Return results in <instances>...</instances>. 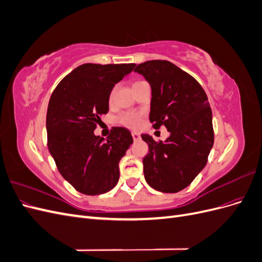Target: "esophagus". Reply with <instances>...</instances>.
I'll list each match as a JSON object with an SVG mask.
<instances>
[{
    "mask_svg": "<svg viewBox=\"0 0 262 262\" xmlns=\"http://www.w3.org/2000/svg\"><path fill=\"white\" fill-rule=\"evenodd\" d=\"M132 138H133V140L134 141H139L140 140V134L139 133H137V132H132Z\"/></svg>",
    "mask_w": 262,
    "mask_h": 262,
    "instance_id": "34e87169",
    "label": "esophagus"
}]
</instances>
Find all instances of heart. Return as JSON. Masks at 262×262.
<instances>
[{"instance_id":"b5f03b06","label":"heart","mask_w":262,"mask_h":262,"mask_svg":"<svg viewBox=\"0 0 262 262\" xmlns=\"http://www.w3.org/2000/svg\"><path fill=\"white\" fill-rule=\"evenodd\" d=\"M140 83H142V82L134 83L133 86H134V85H138V84H140ZM114 92H115V91H113L112 94H110V99H112L113 96H114ZM118 120H119V122H120L121 124H123V125H125V126H128V128L137 129V128H139V126L141 125L142 117H141L140 114H136V113H126V114H122V115L119 116Z\"/></svg>"}]
</instances>
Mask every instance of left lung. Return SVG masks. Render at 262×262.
<instances>
[{
  "mask_svg": "<svg viewBox=\"0 0 262 262\" xmlns=\"http://www.w3.org/2000/svg\"><path fill=\"white\" fill-rule=\"evenodd\" d=\"M134 71L144 76L152 90L153 128L165 125L170 133L165 142L141 136L148 144L143 158L145 180L157 191L178 192L204 168L214 143L208 96L191 75L169 61H146Z\"/></svg>",
  "mask_w": 262,
  "mask_h": 262,
  "instance_id": "left-lung-1",
  "label": "left lung"
}]
</instances>
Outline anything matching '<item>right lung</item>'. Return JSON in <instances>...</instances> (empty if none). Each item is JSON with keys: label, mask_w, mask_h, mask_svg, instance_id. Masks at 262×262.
Instances as JSON below:
<instances>
[{"label": "right lung", "mask_w": 262, "mask_h": 262, "mask_svg": "<svg viewBox=\"0 0 262 262\" xmlns=\"http://www.w3.org/2000/svg\"><path fill=\"white\" fill-rule=\"evenodd\" d=\"M136 64L85 63L55 87L47 112L48 148L58 170L78 192L97 195L119 180V162L133 143L129 130L117 126L105 140L94 130L109 110L114 86Z\"/></svg>", "instance_id": "right-lung-1"}]
</instances>
